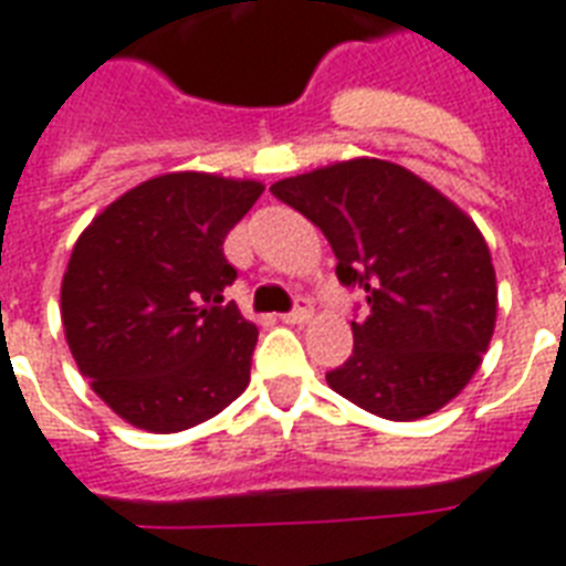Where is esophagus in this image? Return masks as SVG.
I'll list each match as a JSON object with an SVG mask.
<instances>
[{
  "label": "esophagus",
  "mask_w": 566,
  "mask_h": 566,
  "mask_svg": "<svg viewBox=\"0 0 566 566\" xmlns=\"http://www.w3.org/2000/svg\"><path fill=\"white\" fill-rule=\"evenodd\" d=\"M314 317V308L308 300H296V308L291 314H284L282 321L291 323V326H302V323H308Z\"/></svg>",
  "instance_id": "1"
}]
</instances>
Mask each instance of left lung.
<instances>
[{"instance_id": "8db88e82", "label": "left lung", "mask_w": 566, "mask_h": 566, "mask_svg": "<svg viewBox=\"0 0 566 566\" xmlns=\"http://www.w3.org/2000/svg\"><path fill=\"white\" fill-rule=\"evenodd\" d=\"M275 198L312 219L359 284L370 312L353 323V356L332 391L388 421H416L454 400L493 340L499 287L472 216L388 159L356 157L275 180Z\"/></svg>"}]
</instances>
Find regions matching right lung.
Here are the masks:
<instances>
[{
    "label": "right lung",
    "mask_w": 566,
    "mask_h": 566,
    "mask_svg": "<svg viewBox=\"0 0 566 566\" xmlns=\"http://www.w3.org/2000/svg\"><path fill=\"white\" fill-rule=\"evenodd\" d=\"M261 180L168 171L94 216L62 279V326L94 395L127 424L178 433L249 386L258 326L222 291V243Z\"/></svg>",
    "instance_id": "1"
}]
</instances>
